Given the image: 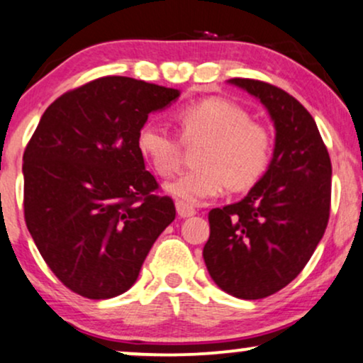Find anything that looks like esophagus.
Returning <instances> with one entry per match:
<instances>
[{"label":"esophagus","mask_w":363,"mask_h":363,"mask_svg":"<svg viewBox=\"0 0 363 363\" xmlns=\"http://www.w3.org/2000/svg\"><path fill=\"white\" fill-rule=\"evenodd\" d=\"M177 213L182 218H189L191 216H195L196 210L191 207V205H186L185 202H180V200H178V202H177Z\"/></svg>","instance_id":"obj_1"}]
</instances>
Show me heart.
<instances>
[{
    "label": "heart",
    "instance_id": "heart-1",
    "mask_svg": "<svg viewBox=\"0 0 363 363\" xmlns=\"http://www.w3.org/2000/svg\"><path fill=\"white\" fill-rule=\"evenodd\" d=\"M185 143L203 140L199 169H191L164 185V190L186 205L217 199L227 189L252 186L271 161V134L249 113L223 97H207L174 113ZM140 155L161 177H172L180 167L182 143L155 121L143 124L136 136Z\"/></svg>",
    "mask_w": 363,
    "mask_h": 363
}]
</instances>
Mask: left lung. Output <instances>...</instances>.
Wrapping results in <instances>:
<instances>
[{"label":"left lung","mask_w":363,"mask_h":363,"mask_svg":"<svg viewBox=\"0 0 363 363\" xmlns=\"http://www.w3.org/2000/svg\"><path fill=\"white\" fill-rule=\"evenodd\" d=\"M227 82L256 97L274 124L266 173L239 202L208 212V274L240 299H261L296 277L325 234L332 161L311 114L283 89L252 79Z\"/></svg>","instance_id":"obj_1"}]
</instances>
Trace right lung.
<instances>
[{"label":"right lung","instance_id":"right-lung-1","mask_svg":"<svg viewBox=\"0 0 363 363\" xmlns=\"http://www.w3.org/2000/svg\"><path fill=\"white\" fill-rule=\"evenodd\" d=\"M178 97L131 77L92 80L52 102L26 146V227L53 274L80 296L126 293L174 220L173 200L153 195L158 183L136 136Z\"/></svg>","mask_w":363,"mask_h":363}]
</instances>
